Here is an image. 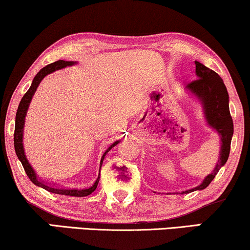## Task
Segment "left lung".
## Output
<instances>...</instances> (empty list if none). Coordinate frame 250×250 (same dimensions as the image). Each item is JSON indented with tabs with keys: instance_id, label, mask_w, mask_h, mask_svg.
<instances>
[{
	"instance_id": "left-lung-1",
	"label": "left lung",
	"mask_w": 250,
	"mask_h": 250,
	"mask_svg": "<svg viewBox=\"0 0 250 250\" xmlns=\"http://www.w3.org/2000/svg\"><path fill=\"white\" fill-rule=\"evenodd\" d=\"M198 80L191 82L186 86V91L198 99L203 108L206 124L217 133L220 138V157L211 173L205 177L199 186L193 189L182 191L181 194L204 190L209 186L214 177L227 163L230 153L231 140L233 136V122L229 108V93L220 75L204 66L199 61H194Z\"/></svg>"
}]
</instances>
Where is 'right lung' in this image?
Wrapping results in <instances>:
<instances>
[{
	"label": "right lung",
	"instance_id": "right-lung-1",
	"mask_svg": "<svg viewBox=\"0 0 250 250\" xmlns=\"http://www.w3.org/2000/svg\"><path fill=\"white\" fill-rule=\"evenodd\" d=\"M76 63H77L76 61L58 60V61H56V62L50 63L44 68H42V69H41L39 73L36 74V76L34 77V80L32 82V85H30L29 90L27 91L25 95L22 97L21 101H20V104H19L18 110H17V114H16L15 150H16L17 157H18V159L22 164V167H23V169H25L27 176L29 177V180L32 181V182L35 184V186L40 187V188H43V189L49 191V192L57 193V194H63V196H70V197H86V196H88V194H91L92 192H93L95 189H97L99 180H100V169H101L102 163H104V160L105 155H107V153L110 151L111 148H114L116 145H118V143L121 142V140H117V141H115L110 146H109L107 150H105L104 153L101 157L100 169H99L98 179L95 180V182L92 184L91 187L85 188V189H64V188L52 186V184H46V183H44L43 181L39 180L36 172L34 170L32 165L29 164L28 159H27L26 153H25V149H23V126H25V118H26V115H27V110H28V108H29L30 101H32V99L34 97V94H35V92L37 90V87H39L40 83L42 82V80L46 76V75H49L51 73H54V71L60 70V69H62V68H66L68 66H74V64H76Z\"/></svg>",
	"mask_w": 250,
	"mask_h": 250
}]
</instances>
